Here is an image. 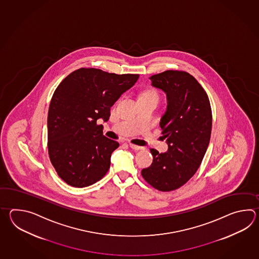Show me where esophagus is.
Listing matches in <instances>:
<instances>
[{"instance_id":"34e87169","label":"esophagus","mask_w":259,"mask_h":259,"mask_svg":"<svg viewBox=\"0 0 259 259\" xmlns=\"http://www.w3.org/2000/svg\"><path fill=\"white\" fill-rule=\"evenodd\" d=\"M128 145H130V147L132 149H134V150H143V147L142 146H138V145H135V144H133V143H128Z\"/></svg>"}]
</instances>
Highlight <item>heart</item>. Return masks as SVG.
Here are the masks:
<instances>
[{
  "instance_id": "1",
  "label": "heart",
  "mask_w": 259,
  "mask_h": 259,
  "mask_svg": "<svg viewBox=\"0 0 259 259\" xmlns=\"http://www.w3.org/2000/svg\"><path fill=\"white\" fill-rule=\"evenodd\" d=\"M140 97H155V98H157V94L153 90H149V91L144 92Z\"/></svg>"
}]
</instances>
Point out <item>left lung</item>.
<instances>
[{
	"mask_svg": "<svg viewBox=\"0 0 259 259\" xmlns=\"http://www.w3.org/2000/svg\"><path fill=\"white\" fill-rule=\"evenodd\" d=\"M152 86L166 95V110L160 127L168 149H151L153 163L142 176L153 187L170 192L195 174L209 144L212 112L203 87L187 72L167 70L150 77Z\"/></svg>",
	"mask_w": 259,
	"mask_h": 259,
	"instance_id": "left-lung-1",
	"label": "left lung"
}]
</instances>
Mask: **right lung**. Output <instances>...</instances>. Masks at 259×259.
<instances>
[{
  "label": "right lung",
  "mask_w": 259,
  "mask_h": 259,
  "mask_svg": "<svg viewBox=\"0 0 259 259\" xmlns=\"http://www.w3.org/2000/svg\"><path fill=\"white\" fill-rule=\"evenodd\" d=\"M139 75L96 68L72 72L56 88L48 112V151L58 176L73 187L90 186L105 176L119 143L103 135L110 109Z\"/></svg>",
  "instance_id": "1"
}]
</instances>
